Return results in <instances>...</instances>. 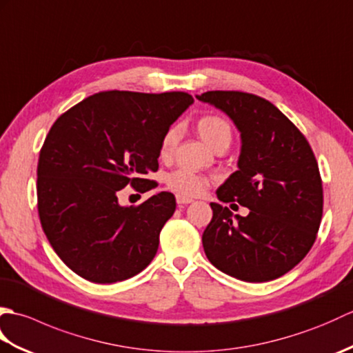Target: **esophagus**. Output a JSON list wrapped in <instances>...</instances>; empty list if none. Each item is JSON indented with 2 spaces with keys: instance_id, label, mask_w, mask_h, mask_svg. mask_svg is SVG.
<instances>
[{
  "instance_id": "34e87169",
  "label": "esophagus",
  "mask_w": 353,
  "mask_h": 353,
  "mask_svg": "<svg viewBox=\"0 0 353 353\" xmlns=\"http://www.w3.org/2000/svg\"><path fill=\"white\" fill-rule=\"evenodd\" d=\"M176 200H177V205H179V206H182V205H190L191 201H192V199H190V197H183V196H177V197H176Z\"/></svg>"
}]
</instances>
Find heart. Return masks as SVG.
Wrapping results in <instances>:
<instances>
[{
  "instance_id": "obj_1",
  "label": "heart",
  "mask_w": 353,
  "mask_h": 353,
  "mask_svg": "<svg viewBox=\"0 0 353 353\" xmlns=\"http://www.w3.org/2000/svg\"><path fill=\"white\" fill-rule=\"evenodd\" d=\"M197 132L200 134V138L203 139L209 147H214L216 142H220L223 139L230 141L232 137L229 123L226 119L216 115H206L203 118H200L197 123ZM177 141L179 129L177 127H171V129H168L167 133L163 134V138L161 141V154L168 156L170 153H172ZM206 185L208 182L205 177H201L197 172L186 168L176 170L167 176L168 188L183 197L200 196V194L206 190Z\"/></svg>"
}]
</instances>
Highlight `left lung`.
<instances>
[{
  "label": "left lung",
  "mask_w": 353,
  "mask_h": 353,
  "mask_svg": "<svg viewBox=\"0 0 353 353\" xmlns=\"http://www.w3.org/2000/svg\"><path fill=\"white\" fill-rule=\"evenodd\" d=\"M197 100L224 112L241 133L238 170L216 197L238 201L249 215L211 203L201 241L220 272L245 282L288 273L316 241L323 214L319 165L308 141L274 104L238 91H208Z\"/></svg>",
  "instance_id": "left-lung-1"
}]
</instances>
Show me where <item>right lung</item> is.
I'll list each match as a JSON object with an SVG mask.
<instances>
[{"mask_svg": "<svg viewBox=\"0 0 353 353\" xmlns=\"http://www.w3.org/2000/svg\"><path fill=\"white\" fill-rule=\"evenodd\" d=\"M194 103L186 92L108 91L88 97L56 119L37 163V211L52 249L74 273L114 283L141 273L176 211L161 191L121 206L118 191L154 188L161 141Z\"/></svg>", "mask_w": 353, "mask_h": 353, "instance_id": "obj_1", "label": "right lung"}]
</instances>
